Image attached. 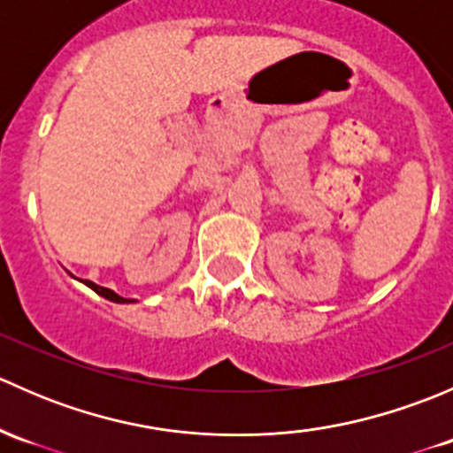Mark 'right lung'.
Returning <instances> with one entry per match:
<instances>
[{
    "label": "right lung",
    "mask_w": 453,
    "mask_h": 453,
    "mask_svg": "<svg viewBox=\"0 0 453 453\" xmlns=\"http://www.w3.org/2000/svg\"><path fill=\"white\" fill-rule=\"evenodd\" d=\"M85 285H87V287H91V289H94L96 294H98V296H103V298L111 300V303H131V300H127V298H120V296H118L116 291L107 289V287L94 285V282H91V280H85Z\"/></svg>",
    "instance_id": "1"
}]
</instances>
